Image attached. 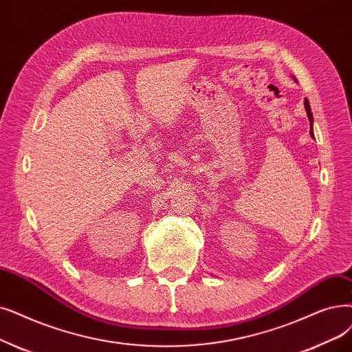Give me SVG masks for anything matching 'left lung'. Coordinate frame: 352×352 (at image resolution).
<instances>
[{
	"mask_svg": "<svg viewBox=\"0 0 352 352\" xmlns=\"http://www.w3.org/2000/svg\"><path fill=\"white\" fill-rule=\"evenodd\" d=\"M305 109H307V113H308V118H309V122H311V131L309 133L314 136V131H312V122H314V118H312V112H311V106H309V102L305 99Z\"/></svg>",
	"mask_w": 352,
	"mask_h": 352,
	"instance_id": "left-lung-1",
	"label": "left lung"
}]
</instances>
